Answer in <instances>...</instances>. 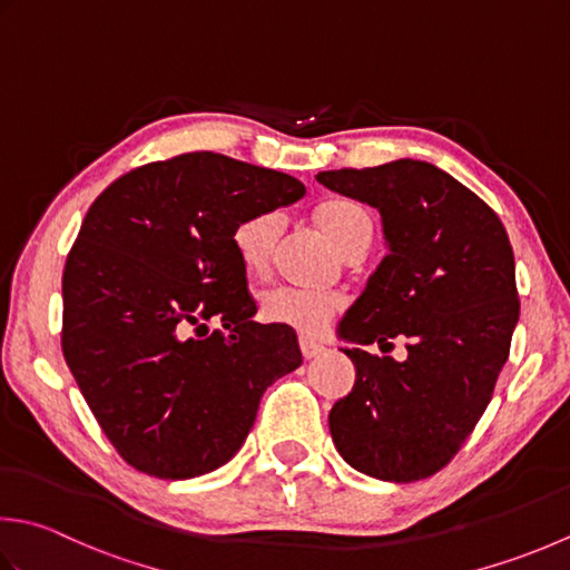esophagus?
Returning <instances> with one entry per match:
<instances>
[{
    "label": "esophagus",
    "mask_w": 570,
    "mask_h": 570,
    "mask_svg": "<svg viewBox=\"0 0 570 570\" xmlns=\"http://www.w3.org/2000/svg\"><path fill=\"white\" fill-rule=\"evenodd\" d=\"M298 345H301V353H304V358H314V355H318L323 351V343L316 338H308V336H301Z\"/></svg>",
    "instance_id": "obj_1"
}]
</instances>
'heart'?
I'll use <instances>...</instances> for the list:
<instances>
[{
  "label": "heart",
  "mask_w": 570,
  "mask_h": 570,
  "mask_svg": "<svg viewBox=\"0 0 570 570\" xmlns=\"http://www.w3.org/2000/svg\"><path fill=\"white\" fill-rule=\"evenodd\" d=\"M314 219L338 254L348 252L363 232H373L367 212L345 199L318 207ZM278 237H282V217L276 212H259L234 227L232 247L244 269L252 276H262L269 272ZM341 308L343 301L336 294L306 292L294 286H272L259 296V314L264 321L306 333V336L326 328Z\"/></svg>",
  "instance_id": "b5f03b06"
}]
</instances>
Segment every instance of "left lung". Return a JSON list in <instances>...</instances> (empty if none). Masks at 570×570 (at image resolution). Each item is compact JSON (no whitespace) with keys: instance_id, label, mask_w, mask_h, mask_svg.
Returning a JSON list of instances; mask_svg holds the SVG:
<instances>
[{"instance_id":"obj_1","label":"left lung","mask_w":570,"mask_h":570,"mask_svg":"<svg viewBox=\"0 0 570 570\" xmlns=\"http://www.w3.org/2000/svg\"><path fill=\"white\" fill-rule=\"evenodd\" d=\"M316 180L381 212L387 254L345 311L338 338L355 385L328 428L353 470L383 482L432 476L492 400L519 321L514 252L492 207L432 163L393 160ZM409 338V358L371 356Z\"/></svg>"}]
</instances>
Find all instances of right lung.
Masks as SVG:
<instances>
[{
  "label": "right lung",
  "instance_id": "obj_1",
  "mask_svg": "<svg viewBox=\"0 0 570 570\" xmlns=\"http://www.w3.org/2000/svg\"><path fill=\"white\" fill-rule=\"evenodd\" d=\"M304 195L292 175L185 153L118 177L88 209L63 269L61 348L130 466L215 472L247 440L264 390L301 365L294 328L254 321L232 234Z\"/></svg>",
  "mask_w": 570,
  "mask_h": 570
}]
</instances>
